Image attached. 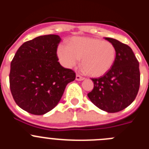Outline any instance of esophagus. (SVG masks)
<instances>
[{
  "mask_svg": "<svg viewBox=\"0 0 149 149\" xmlns=\"http://www.w3.org/2000/svg\"><path fill=\"white\" fill-rule=\"evenodd\" d=\"M84 77H81V75H79V74H77V75H76V80H77V81H84Z\"/></svg>",
  "mask_w": 149,
  "mask_h": 149,
  "instance_id": "1",
  "label": "esophagus"
}]
</instances>
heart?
Segmentation results:
<instances>
[{
  "label": "heart",
  "mask_w": 149,
  "mask_h": 149,
  "mask_svg": "<svg viewBox=\"0 0 149 149\" xmlns=\"http://www.w3.org/2000/svg\"><path fill=\"white\" fill-rule=\"evenodd\" d=\"M57 55L66 68L75 66L81 60L83 70L92 77H101L113 65L116 49L110 42L90 37L72 38L66 45H60Z\"/></svg>",
  "instance_id": "1"
}]
</instances>
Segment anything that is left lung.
Here are the masks:
<instances>
[{
  "label": "left lung",
  "mask_w": 149,
  "mask_h": 149,
  "mask_svg": "<svg viewBox=\"0 0 149 149\" xmlns=\"http://www.w3.org/2000/svg\"><path fill=\"white\" fill-rule=\"evenodd\" d=\"M116 56L113 65L99 78H93L94 88L88 93L90 101L101 110L116 113L132 103L138 93L140 82L139 62L128 45L112 38Z\"/></svg>",
  "instance_id": "1"
}]
</instances>
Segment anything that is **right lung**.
Masks as SVG:
<instances>
[{
    "label": "right lung",
    "instance_id": "right-lung-1",
    "mask_svg": "<svg viewBox=\"0 0 149 149\" xmlns=\"http://www.w3.org/2000/svg\"><path fill=\"white\" fill-rule=\"evenodd\" d=\"M58 35L40 36L18 48L10 64V86L15 103L34 115H44L57 105L75 73L58 62Z\"/></svg>",
    "mask_w": 149,
    "mask_h": 149
}]
</instances>
